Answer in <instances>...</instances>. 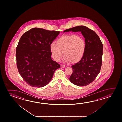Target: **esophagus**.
Wrapping results in <instances>:
<instances>
[{"instance_id": "1", "label": "esophagus", "mask_w": 122, "mask_h": 122, "mask_svg": "<svg viewBox=\"0 0 122 122\" xmlns=\"http://www.w3.org/2000/svg\"><path fill=\"white\" fill-rule=\"evenodd\" d=\"M60 66H61V68H65V67H66V66H65V65H61Z\"/></svg>"}]
</instances>
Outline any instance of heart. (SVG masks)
Listing matches in <instances>:
<instances>
[{"label": "heart", "mask_w": 122, "mask_h": 122, "mask_svg": "<svg viewBox=\"0 0 122 122\" xmlns=\"http://www.w3.org/2000/svg\"><path fill=\"white\" fill-rule=\"evenodd\" d=\"M50 45V48L54 60L59 61L63 56L65 60L75 64L80 62L84 56L86 51L85 40L77 34L63 35Z\"/></svg>", "instance_id": "b5f03b06"}]
</instances>
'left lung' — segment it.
Listing matches in <instances>:
<instances>
[{
	"label": "left lung",
	"instance_id": "8db88e82",
	"mask_svg": "<svg viewBox=\"0 0 122 122\" xmlns=\"http://www.w3.org/2000/svg\"><path fill=\"white\" fill-rule=\"evenodd\" d=\"M80 31L86 42V51L81 60L71 66L73 73L69 80L79 86L92 82L99 74L102 66L103 45L97 34L86 26H76L64 32Z\"/></svg>",
	"mask_w": 122,
	"mask_h": 122
}]
</instances>
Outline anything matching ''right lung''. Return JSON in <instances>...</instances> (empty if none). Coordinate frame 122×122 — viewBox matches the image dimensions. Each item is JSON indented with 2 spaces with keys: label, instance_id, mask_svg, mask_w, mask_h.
I'll list each match as a JSON object with an SVG mask.
<instances>
[{
  "label": "right lung",
  "instance_id": "add662e5",
  "mask_svg": "<svg viewBox=\"0 0 122 122\" xmlns=\"http://www.w3.org/2000/svg\"><path fill=\"white\" fill-rule=\"evenodd\" d=\"M60 32L34 28L21 37L16 48V65L20 75L30 86H46L60 68L52 60L50 48Z\"/></svg>",
  "mask_w": 122,
  "mask_h": 122
}]
</instances>
